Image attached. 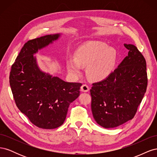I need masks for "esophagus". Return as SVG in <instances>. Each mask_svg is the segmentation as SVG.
<instances>
[{
	"label": "esophagus",
	"instance_id": "obj_1",
	"mask_svg": "<svg viewBox=\"0 0 157 157\" xmlns=\"http://www.w3.org/2000/svg\"><path fill=\"white\" fill-rule=\"evenodd\" d=\"M80 90H81V91L83 92H87L89 91V87L87 84H83L82 85Z\"/></svg>",
	"mask_w": 157,
	"mask_h": 157
}]
</instances>
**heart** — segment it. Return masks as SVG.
<instances>
[{"instance_id":"1","label":"heart","mask_w":157,"mask_h":157,"mask_svg":"<svg viewBox=\"0 0 157 157\" xmlns=\"http://www.w3.org/2000/svg\"><path fill=\"white\" fill-rule=\"evenodd\" d=\"M74 59L67 61V69L73 77L81 74V67H87L88 77L94 81H101L111 75L115 67V50L101 42H88L75 51Z\"/></svg>"}]
</instances>
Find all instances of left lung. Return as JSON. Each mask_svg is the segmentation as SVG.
<instances>
[{
	"label": "left lung",
	"mask_w": 157,
	"mask_h": 157,
	"mask_svg": "<svg viewBox=\"0 0 157 157\" xmlns=\"http://www.w3.org/2000/svg\"><path fill=\"white\" fill-rule=\"evenodd\" d=\"M128 54L107 78L92 84L93 117L105 128L132 119L146 92L147 75L144 56L133 44H124Z\"/></svg>",
	"instance_id": "obj_1"
}]
</instances>
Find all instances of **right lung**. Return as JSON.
<instances>
[{"label":"right lung","instance_id":"add662e5","mask_svg":"<svg viewBox=\"0 0 157 157\" xmlns=\"http://www.w3.org/2000/svg\"><path fill=\"white\" fill-rule=\"evenodd\" d=\"M48 35L24 44L12 65L10 85L17 108L33 124L54 129L63 124L71 103L80 95L81 83L67 82L42 71L33 55L58 40Z\"/></svg>","mask_w":157,"mask_h":157}]
</instances>
